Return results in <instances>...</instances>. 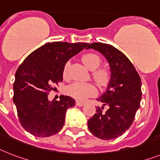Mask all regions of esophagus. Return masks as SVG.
I'll use <instances>...</instances> for the list:
<instances>
[{"label": "esophagus", "instance_id": "esophagus-1", "mask_svg": "<svg viewBox=\"0 0 160 160\" xmlns=\"http://www.w3.org/2000/svg\"><path fill=\"white\" fill-rule=\"evenodd\" d=\"M84 105V103L81 102V101H76V105L77 106H82Z\"/></svg>", "mask_w": 160, "mask_h": 160}]
</instances>
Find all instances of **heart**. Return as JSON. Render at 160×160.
Returning <instances> with one entry per match:
<instances>
[{
  "instance_id": "1",
  "label": "heart",
  "mask_w": 160,
  "mask_h": 160,
  "mask_svg": "<svg viewBox=\"0 0 160 160\" xmlns=\"http://www.w3.org/2000/svg\"><path fill=\"white\" fill-rule=\"evenodd\" d=\"M82 60L87 67L91 70H93V78L99 84L105 85L109 81V71L106 68H98L101 63L100 55L93 52H90L82 55ZM70 65V62L68 61L64 65V75H66L68 68ZM66 93L78 101H84L88 97L96 95L97 90L92 83L73 82L66 88Z\"/></svg>"
}]
</instances>
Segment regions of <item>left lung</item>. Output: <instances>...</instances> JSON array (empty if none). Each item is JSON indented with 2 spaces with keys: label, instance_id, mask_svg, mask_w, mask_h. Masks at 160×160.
Here are the masks:
<instances>
[{
  "label": "left lung",
  "instance_id": "left-lung-1",
  "mask_svg": "<svg viewBox=\"0 0 160 160\" xmlns=\"http://www.w3.org/2000/svg\"><path fill=\"white\" fill-rule=\"evenodd\" d=\"M107 59L110 67V80L105 92L96 100L103 106L88 120V128L102 140H112L122 136L134 121L142 100V81L132 62L113 46L101 42L88 44ZM108 109L104 112L103 106Z\"/></svg>",
  "mask_w": 160,
  "mask_h": 160
}]
</instances>
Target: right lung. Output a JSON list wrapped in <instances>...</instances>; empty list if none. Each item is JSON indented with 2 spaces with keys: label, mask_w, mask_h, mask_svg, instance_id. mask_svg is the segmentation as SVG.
Segmentation results:
<instances>
[{
  "label": "right lung",
  "mask_w": 160,
  "mask_h": 160,
  "mask_svg": "<svg viewBox=\"0 0 160 160\" xmlns=\"http://www.w3.org/2000/svg\"><path fill=\"white\" fill-rule=\"evenodd\" d=\"M88 46V43L49 42L32 52L18 66L14 82L13 101L18 120L25 130L38 137L58 133L64 124L68 108L75 101L60 96L58 101H48L52 85L63 81L68 59Z\"/></svg>",
  "instance_id": "obj_1"
}]
</instances>
